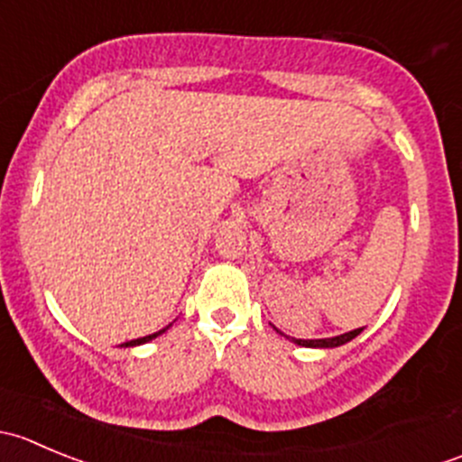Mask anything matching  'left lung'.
Masks as SVG:
<instances>
[{
    "label": "left lung",
    "instance_id": "1",
    "mask_svg": "<svg viewBox=\"0 0 462 462\" xmlns=\"http://www.w3.org/2000/svg\"><path fill=\"white\" fill-rule=\"evenodd\" d=\"M362 333V328H356L351 330V333H344V335H337V337H326V339H295L291 337L292 342L300 344V346H310V348H333V346H339V344H346L351 342L353 337H357V335Z\"/></svg>",
    "mask_w": 462,
    "mask_h": 462
}]
</instances>
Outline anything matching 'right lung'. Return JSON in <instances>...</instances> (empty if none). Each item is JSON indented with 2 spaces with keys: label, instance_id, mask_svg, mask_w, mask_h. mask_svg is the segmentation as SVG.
<instances>
[{
  "label": "right lung",
  "instance_id": "add662e5",
  "mask_svg": "<svg viewBox=\"0 0 462 462\" xmlns=\"http://www.w3.org/2000/svg\"><path fill=\"white\" fill-rule=\"evenodd\" d=\"M165 330H167V328L158 330V333H153V335H147V337H138V339H132V342H125L123 346H136V344H144V342H149V339L158 337V335H161V333H165Z\"/></svg>",
  "mask_w": 462,
  "mask_h": 462
}]
</instances>
